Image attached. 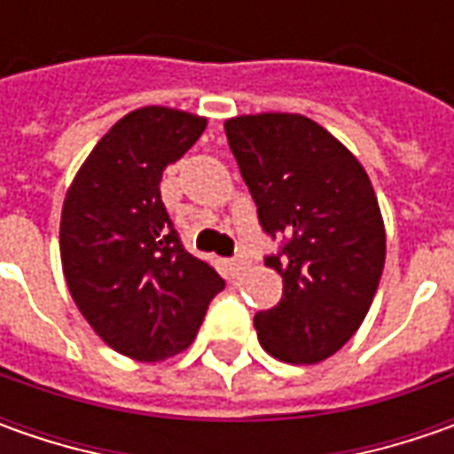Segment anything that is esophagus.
<instances>
[{"mask_svg":"<svg viewBox=\"0 0 454 454\" xmlns=\"http://www.w3.org/2000/svg\"><path fill=\"white\" fill-rule=\"evenodd\" d=\"M247 265H250V262H247V257H235V260H230V270L237 272V275H239L242 270H247Z\"/></svg>","mask_w":454,"mask_h":454,"instance_id":"obj_1","label":"esophagus"}]
</instances>
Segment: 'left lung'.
I'll list each match as a JSON object with an SVG mask.
<instances>
[{"mask_svg": "<svg viewBox=\"0 0 454 454\" xmlns=\"http://www.w3.org/2000/svg\"><path fill=\"white\" fill-rule=\"evenodd\" d=\"M224 131L262 230L286 237L265 257L283 275V298L254 316L260 346L288 364H318L356 333L384 270L387 232L372 179L305 115H237Z\"/></svg>", "mask_w": 454, "mask_h": 454, "instance_id": "1", "label": "left lung"}]
</instances>
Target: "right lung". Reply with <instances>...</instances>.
Listing matches in <instances>:
<instances>
[{
    "label": "right lung",
    "mask_w": 454,
    "mask_h": 454,
    "mask_svg": "<svg viewBox=\"0 0 454 454\" xmlns=\"http://www.w3.org/2000/svg\"><path fill=\"white\" fill-rule=\"evenodd\" d=\"M207 118L164 106L123 115L80 166L60 219V257L73 301L100 339L136 361L184 351L217 270L184 250L164 201V168L179 161Z\"/></svg>",
    "instance_id": "obj_1"
}]
</instances>
